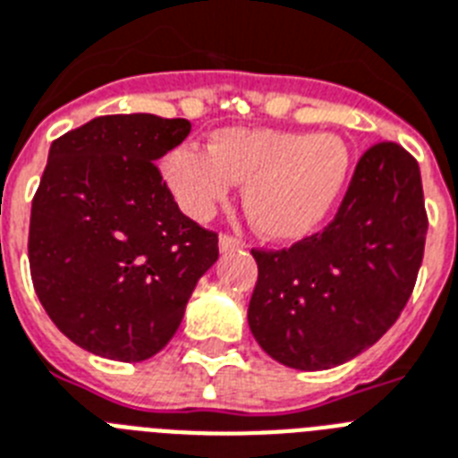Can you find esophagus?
<instances>
[{
    "mask_svg": "<svg viewBox=\"0 0 458 458\" xmlns=\"http://www.w3.org/2000/svg\"><path fill=\"white\" fill-rule=\"evenodd\" d=\"M244 244H242L240 240H235V237L230 235H221L218 237V249H221V254H228V251H235V249H242Z\"/></svg>",
    "mask_w": 458,
    "mask_h": 458,
    "instance_id": "1",
    "label": "esophagus"
}]
</instances>
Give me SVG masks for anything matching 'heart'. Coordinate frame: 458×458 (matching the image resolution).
Returning a JSON list of instances; mask_svg holds the SVG:
<instances>
[{
  "label": "heart",
  "mask_w": 458,
  "mask_h": 458,
  "mask_svg": "<svg viewBox=\"0 0 458 458\" xmlns=\"http://www.w3.org/2000/svg\"><path fill=\"white\" fill-rule=\"evenodd\" d=\"M162 174L181 209L207 218L244 183L249 223L266 240L310 235L332 214L351 176V148L329 131L230 126L209 136L207 152L178 148Z\"/></svg>",
  "instance_id": "1"
}]
</instances>
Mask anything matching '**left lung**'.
Instances as JSON below:
<instances>
[{
    "label": "left lung",
    "instance_id": "8db88e82",
    "mask_svg": "<svg viewBox=\"0 0 458 458\" xmlns=\"http://www.w3.org/2000/svg\"><path fill=\"white\" fill-rule=\"evenodd\" d=\"M426 230L416 159L397 143L369 148L319 235L282 251H251L259 280L247 319L259 345L301 371L358 358L407 306Z\"/></svg>",
    "mask_w": 458,
    "mask_h": 458
}]
</instances>
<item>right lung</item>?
<instances>
[{"mask_svg":"<svg viewBox=\"0 0 458 458\" xmlns=\"http://www.w3.org/2000/svg\"><path fill=\"white\" fill-rule=\"evenodd\" d=\"M188 120L106 114L65 133L30 214V270L44 310L84 351L143 362L176 334L218 237L183 216L159 176Z\"/></svg>","mask_w":458,"mask_h":458,"instance_id":"add662e5","label":"right lung"}]
</instances>
